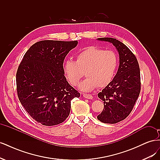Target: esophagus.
<instances>
[{"mask_svg":"<svg viewBox=\"0 0 160 160\" xmlns=\"http://www.w3.org/2000/svg\"><path fill=\"white\" fill-rule=\"evenodd\" d=\"M83 97H84L85 98L88 99H93V96H92L90 94H85V93H84L83 94Z\"/></svg>","mask_w":160,"mask_h":160,"instance_id":"obj_1","label":"esophagus"}]
</instances>
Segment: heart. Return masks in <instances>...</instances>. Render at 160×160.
I'll list each match as a JSON object with an SVG mask.
<instances>
[{
	"label": "heart",
	"mask_w": 160,
	"mask_h": 160,
	"mask_svg": "<svg viewBox=\"0 0 160 160\" xmlns=\"http://www.w3.org/2000/svg\"><path fill=\"white\" fill-rule=\"evenodd\" d=\"M118 57L111 51H104L95 47L86 48L76 55L75 61L68 60L63 65L64 73L70 83L77 86L84 76L87 78L79 85V89L90 92L108 85L115 74Z\"/></svg>",
	"instance_id": "heart-1"
}]
</instances>
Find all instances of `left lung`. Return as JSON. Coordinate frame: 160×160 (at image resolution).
<instances>
[{
    "instance_id": "1",
    "label": "left lung",
    "mask_w": 160,
    "mask_h": 160,
    "mask_svg": "<svg viewBox=\"0 0 160 160\" xmlns=\"http://www.w3.org/2000/svg\"><path fill=\"white\" fill-rule=\"evenodd\" d=\"M97 39L112 43L119 53L117 73L98 94L103 101L104 109L97 117L103 123H116L128 117L138 98L141 89L139 67L136 57L123 42L110 37Z\"/></svg>"
}]
</instances>
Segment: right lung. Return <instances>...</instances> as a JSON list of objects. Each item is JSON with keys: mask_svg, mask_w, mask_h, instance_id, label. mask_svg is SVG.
Listing matches in <instances>:
<instances>
[{"mask_svg": "<svg viewBox=\"0 0 160 160\" xmlns=\"http://www.w3.org/2000/svg\"><path fill=\"white\" fill-rule=\"evenodd\" d=\"M78 41L45 40L32 45L17 72L19 101L33 119L52 126L63 122L71 111V101L80 93L67 82L63 61Z\"/></svg>", "mask_w": 160, "mask_h": 160, "instance_id": "1", "label": "right lung"}]
</instances>
